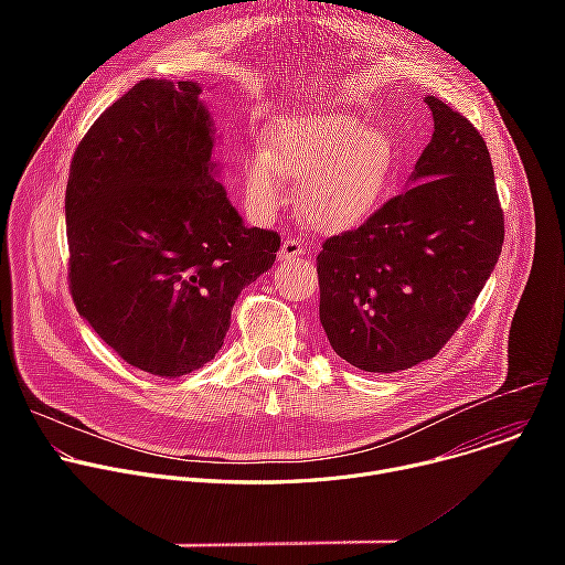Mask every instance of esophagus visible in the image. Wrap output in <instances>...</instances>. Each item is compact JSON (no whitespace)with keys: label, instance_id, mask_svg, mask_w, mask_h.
<instances>
[{"label":"esophagus","instance_id":"34e87169","mask_svg":"<svg viewBox=\"0 0 565 565\" xmlns=\"http://www.w3.org/2000/svg\"><path fill=\"white\" fill-rule=\"evenodd\" d=\"M301 255H303L301 241H297V238H286L284 244H281V250H279V262H292V259H297V257H301Z\"/></svg>","mask_w":565,"mask_h":565}]
</instances>
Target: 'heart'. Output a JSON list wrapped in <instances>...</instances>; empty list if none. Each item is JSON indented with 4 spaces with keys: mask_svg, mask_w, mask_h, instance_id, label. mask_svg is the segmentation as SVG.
Wrapping results in <instances>:
<instances>
[{
    "mask_svg": "<svg viewBox=\"0 0 565 565\" xmlns=\"http://www.w3.org/2000/svg\"><path fill=\"white\" fill-rule=\"evenodd\" d=\"M399 168L395 140L347 114H297L264 134V149L248 153L244 192L248 207L273 216L299 183L301 214L321 230L364 221L391 190Z\"/></svg>",
    "mask_w": 565,
    "mask_h": 565,
    "instance_id": "heart-1",
    "label": "heart"
}]
</instances>
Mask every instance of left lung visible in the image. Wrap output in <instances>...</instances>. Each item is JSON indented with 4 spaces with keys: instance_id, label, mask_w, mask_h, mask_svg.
Masks as SVG:
<instances>
[{
    "instance_id": "left-lung-1",
    "label": "left lung",
    "mask_w": 565,
    "mask_h": 565,
    "mask_svg": "<svg viewBox=\"0 0 565 565\" xmlns=\"http://www.w3.org/2000/svg\"><path fill=\"white\" fill-rule=\"evenodd\" d=\"M434 136L412 190L317 255L319 319L333 351L369 373L431 360L490 279L505 238L494 168L478 129L427 96Z\"/></svg>"
}]
</instances>
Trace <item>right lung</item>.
Listing matches in <instances>:
<instances>
[{
    "label": "right lung",
    "mask_w": 565,
    "mask_h": 565,
    "mask_svg": "<svg viewBox=\"0 0 565 565\" xmlns=\"http://www.w3.org/2000/svg\"><path fill=\"white\" fill-rule=\"evenodd\" d=\"M196 83L140 79L79 140L66 183L68 288L131 366L179 377L223 347L236 297L281 238L248 227L214 181Z\"/></svg>",
    "instance_id": "add662e5"
}]
</instances>
